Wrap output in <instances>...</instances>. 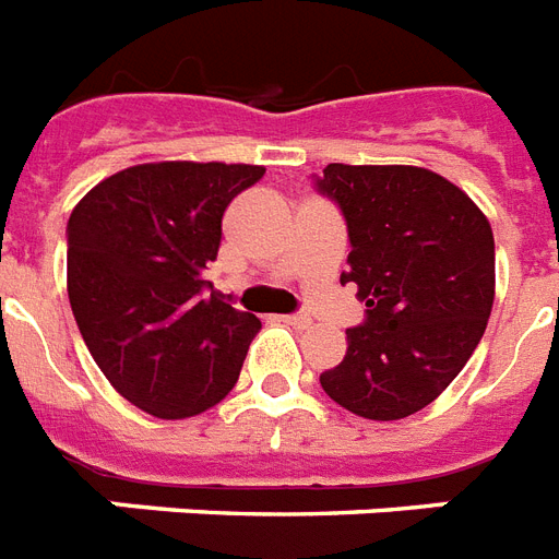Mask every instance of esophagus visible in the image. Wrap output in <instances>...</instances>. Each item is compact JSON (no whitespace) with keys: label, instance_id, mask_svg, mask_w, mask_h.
Returning a JSON list of instances; mask_svg holds the SVG:
<instances>
[{"label":"esophagus","instance_id":"34e87169","mask_svg":"<svg viewBox=\"0 0 559 559\" xmlns=\"http://www.w3.org/2000/svg\"><path fill=\"white\" fill-rule=\"evenodd\" d=\"M285 325H294V329H306L308 323H311V317L308 314H283L280 317Z\"/></svg>","mask_w":559,"mask_h":559}]
</instances>
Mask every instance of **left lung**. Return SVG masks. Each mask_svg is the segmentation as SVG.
I'll use <instances>...</instances> for the list:
<instances>
[{
	"instance_id": "obj_1",
	"label": "left lung",
	"mask_w": 559,
	"mask_h": 559,
	"mask_svg": "<svg viewBox=\"0 0 559 559\" xmlns=\"http://www.w3.org/2000/svg\"><path fill=\"white\" fill-rule=\"evenodd\" d=\"M314 190L337 204L366 300L349 349L320 374L325 395L372 421L418 413L479 346L493 308V234L448 178L421 167L329 164Z\"/></svg>"
}]
</instances>
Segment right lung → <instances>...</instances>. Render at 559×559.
Returning a JSON list of instances; mask_svg holds the SVG:
<instances>
[{"mask_svg": "<svg viewBox=\"0 0 559 559\" xmlns=\"http://www.w3.org/2000/svg\"><path fill=\"white\" fill-rule=\"evenodd\" d=\"M265 176L251 164L160 160L88 190L66 227L69 300L109 383L155 418H190L239 381L262 323L216 297L204 267L222 216Z\"/></svg>", "mask_w": 559, "mask_h": 559, "instance_id": "obj_1", "label": "right lung"}]
</instances>
